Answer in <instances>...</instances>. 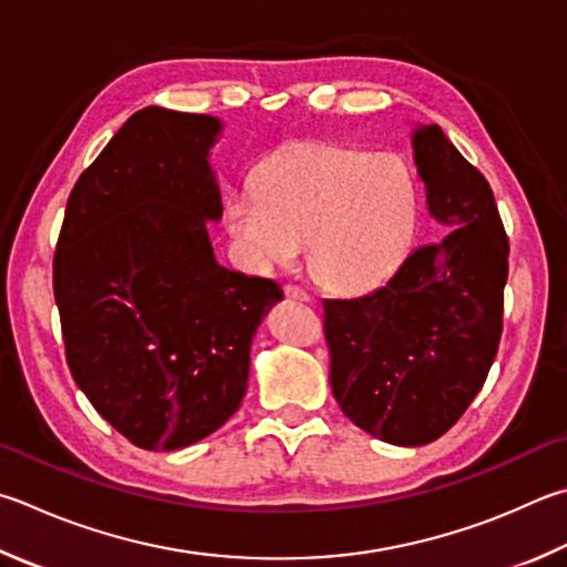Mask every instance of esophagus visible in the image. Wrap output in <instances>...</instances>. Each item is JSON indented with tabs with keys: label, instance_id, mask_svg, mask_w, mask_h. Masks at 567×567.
<instances>
[{
	"label": "esophagus",
	"instance_id": "34e87169",
	"mask_svg": "<svg viewBox=\"0 0 567 567\" xmlns=\"http://www.w3.org/2000/svg\"><path fill=\"white\" fill-rule=\"evenodd\" d=\"M285 295L292 297V300H300V302H312V295L305 290L300 285H287L285 287Z\"/></svg>",
	"mask_w": 567,
	"mask_h": 567
}]
</instances>
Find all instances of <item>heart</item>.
I'll list each match as a JSON object with an SVG mask.
<instances>
[{
	"label": "heart",
	"instance_id": "obj_1",
	"mask_svg": "<svg viewBox=\"0 0 567 567\" xmlns=\"http://www.w3.org/2000/svg\"><path fill=\"white\" fill-rule=\"evenodd\" d=\"M416 215L404 161L334 143H297L233 190L225 225L250 270L292 265L307 243L310 265L339 292L372 290L396 270Z\"/></svg>",
	"mask_w": 567,
	"mask_h": 567
}]
</instances>
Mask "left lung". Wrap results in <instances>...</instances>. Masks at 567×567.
Returning a JSON list of instances; mask_svg holds the SVG:
<instances>
[{
  "label": "left lung",
  "instance_id": "left-lung-1",
  "mask_svg": "<svg viewBox=\"0 0 567 567\" xmlns=\"http://www.w3.org/2000/svg\"><path fill=\"white\" fill-rule=\"evenodd\" d=\"M429 213L449 230L389 282L324 300L329 384L359 429L396 446L444 436L486 382L503 332L508 235L483 173L439 126L414 133Z\"/></svg>",
  "mask_w": 567,
  "mask_h": 567
}]
</instances>
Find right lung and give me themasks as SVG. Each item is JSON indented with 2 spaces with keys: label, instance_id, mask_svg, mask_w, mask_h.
<instances>
[{
  "label": "right lung",
  "instance_id": "1",
  "mask_svg": "<svg viewBox=\"0 0 567 567\" xmlns=\"http://www.w3.org/2000/svg\"><path fill=\"white\" fill-rule=\"evenodd\" d=\"M220 121L148 106L81 173L54 252L71 377L131 444L210 436L248 389L250 344L282 287L218 265L210 146Z\"/></svg>",
  "mask_w": 567,
  "mask_h": 567
}]
</instances>
